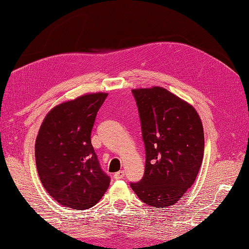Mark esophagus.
<instances>
[{
    "label": "esophagus",
    "instance_id": "esophagus-1",
    "mask_svg": "<svg viewBox=\"0 0 249 249\" xmlns=\"http://www.w3.org/2000/svg\"><path fill=\"white\" fill-rule=\"evenodd\" d=\"M125 176V173H124V170H120V172H118V173H115L114 174V179H116V180H119V179H122Z\"/></svg>",
    "mask_w": 249,
    "mask_h": 249
}]
</instances>
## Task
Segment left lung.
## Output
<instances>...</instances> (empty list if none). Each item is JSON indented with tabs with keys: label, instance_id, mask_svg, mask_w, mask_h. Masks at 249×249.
<instances>
[{
	"label": "left lung",
	"instance_id": "8db88e82",
	"mask_svg": "<svg viewBox=\"0 0 249 249\" xmlns=\"http://www.w3.org/2000/svg\"><path fill=\"white\" fill-rule=\"evenodd\" d=\"M145 149L142 179L130 187L143 203L172 206L196 179L204 155V130L192 106L163 87L131 90Z\"/></svg>",
	"mask_w": 249,
	"mask_h": 249
}]
</instances>
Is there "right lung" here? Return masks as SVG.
Masks as SVG:
<instances>
[{
	"mask_svg": "<svg viewBox=\"0 0 249 249\" xmlns=\"http://www.w3.org/2000/svg\"><path fill=\"white\" fill-rule=\"evenodd\" d=\"M108 94L97 92L63 102L46 115L36 141L41 182L63 206L89 209L110 184L91 145L97 112Z\"/></svg>",
	"mask_w": 249,
	"mask_h": 249,
	"instance_id": "add662e5",
	"label": "right lung"
}]
</instances>
